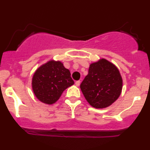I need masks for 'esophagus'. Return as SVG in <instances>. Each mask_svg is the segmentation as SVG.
I'll return each mask as SVG.
<instances>
[{"mask_svg":"<svg viewBox=\"0 0 150 150\" xmlns=\"http://www.w3.org/2000/svg\"><path fill=\"white\" fill-rule=\"evenodd\" d=\"M80 80L76 81V82H75V85L77 86V87H79V86H80Z\"/></svg>","mask_w":150,"mask_h":150,"instance_id":"34e87169","label":"esophagus"}]
</instances>
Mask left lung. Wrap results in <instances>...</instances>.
<instances>
[{
    "mask_svg": "<svg viewBox=\"0 0 150 150\" xmlns=\"http://www.w3.org/2000/svg\"><path fill=\"white\" fill-rule=\"evenodd\" d=\"M123 80L117 67L102 58L90 64L87 75L80 85L86 100L96 108L109 106L119 97Z\"/></svg>",
    "mask_w": 150,
    "mask_h": 150,
    "instance_id": "1",
    "label": "left lung"
}]
</instances>
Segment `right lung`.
<instances>
[{"label":"right lung","instance_id":"add662e5","mask_svg":"<svg viewBox=\"0 0 150 150\" xmlns=\"http://www.w3.org/2000/svg\"><path fill=\"white\" fill-rule=\"evenodd\" d=\"M74 84L70 72L61 61H49L34 73L32 86L36 97L46 104H52L65 89Z\"/></svg>","mask_w":150,"mask_h":150}]
</instances>
